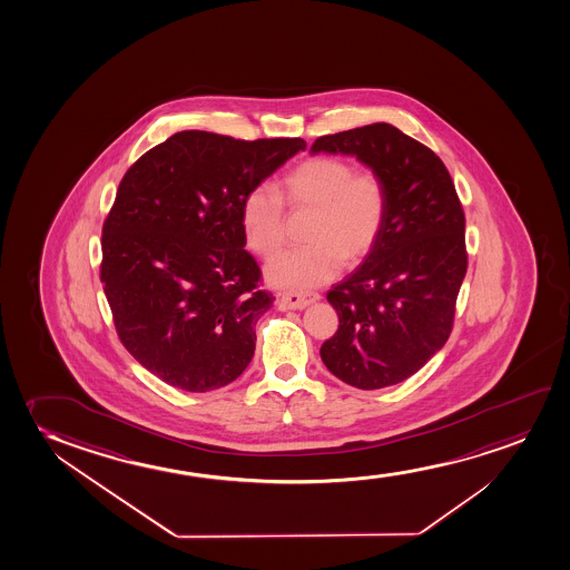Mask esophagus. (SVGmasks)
<instances>
[{
    "instance_id": "obj_1",
    "label": "esophagus",
    "mask_w": 570,
    "mask_h": 570,
    "mask_svg": "<svg viewBox=\"0 0 570 570\" xmlns=\"http://www.w3.org/2000/svg\"><path fill=\"white\" fill-rule=\"evenodd\" d=\"M318 294L315 292H281L278 294V304L284 309H305L307 305L317 302Z\"/></svg>"
}]
</instances>
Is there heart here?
<instances>
[{"label":"heart","instance_id":"heart-1","mask_svg":"<svg viewBox=\"0 0 570 570\" xmlns=\"http://www.w3.org/2000/svg\"><path fill=\"white\" fill-rule=\"evenodd\" d=\"M311 210L309 244L284 253L268 266V281L282 288L309 289L333 281L342 265L365 259L377 245L389 216V185L377 170H355L341 156H311L289 168L278 193L253 187L245 193L239 223L247 247L273 259L286 242V208Z\"/></svg>","mask_w":570,"mask_h":570}]
</instances>
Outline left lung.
<instances>
[{
	"label": "left lung",
	"instance_id": "left-lung-1",
	"mask_svg": "<svg viewBox=\"0 0 570 570\" xmlns=\"http://www.w3.org/2000/svg\"><path fill=\"white\" fill-rule=\"evenodd\" d=\"M355 155L389 185L375 249L328 289L338 331L321 360L362 391L399 385L449 341L466 276V216L443 160L391 124L323 135L311 153Z\"/></svg>",
	"mask_w": 570,
	"mask_h": 570
}]
</instances>
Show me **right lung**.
Returning a JSON list of instances; mask_svg holds the SVG:
<instances>
[{
	"label": "right lung",
	"instance_id": "add662e5",
	"mask_svg": "<svg viewBox=\"0 0 570 570\" xmlns=\"http://www.w3.org/2000/svg\"><path fill=\"white\" fill-rule=\"evenodd\" d=\"M304 139L244 141L181 131L119 181L102 226L100 282L119 341L145 370L187 392L236 381L274 297L244 249L245 193Z\"/></svg>",
	"mask_w": 570,
	"mask_h": 570
}]
</instances>
